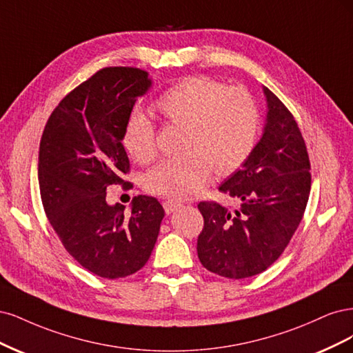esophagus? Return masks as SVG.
I'll list each match as a JSON object with an SVG mask.
<instances>
[{
	"instance_id": "obj_1",
	"label": "esophagus",
	"mask_w": 353,
	"mask_h": 353,
	"mask_svg": "<svg viewBox=\"0 0 353 353\" xmlns=\"http://www.w3.org/2000/svg\"><path fill=\"white\" fill-rule=\"evenodd\" d=\"M163 205H164V210H165L167 214H172V212H174L177 208H180L181 203L177 202V201H173V199H168V201H164Z\"/></svg>"
}]
</instances>
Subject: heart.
<instances>
[{
    "mask_svg": "<svg viewBox=\"0 0 353 353\" xmlns=\"http://www.w3.org/2000/svg\"><path fill=\"white\" fill-rule=\"evenodd\" d=\"M155 111L168 124L181 126L180 155L167 158L143 177V188L172 199L198 195L214 172L225 176L252 152L258 133V108L242 88H225L207 76L181 79L155 101ZM124 150L138 163L157 154L155 128L134 111L124 123Z\"/></svg>",
    "mask_w": 353,
    "mask_h": 353,
    "instance_id": "heart-1",
    "label": "heart"
}]
</instances>
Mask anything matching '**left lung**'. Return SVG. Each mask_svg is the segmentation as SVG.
<instances>
[{"label":"left lung","mask_w":353,"mask_h":353,"mask_svg":"<svg viewBox=\"0 0 353 353\" xmlns=\"http://www.w3.org/2000/svg\"><path fill=\"white\" fill-rule=\"evenodd\" d=\"M263 90V136L242 167L219 188L239 207L198 205L203 217L196 248L201 264L234 280L256 276L276 263L298 229L311 190L310 157L298 123L268 88Z\"/></svg>","instance_id":"8db88e82"}]
</instances>
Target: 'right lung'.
<instances>
[{
	"instance_id": "add662e5",
	"label": "right lung",
	"mask_w": 353,
	"mask_h": 353,
	"mask_svg": "<svg viewBox=\"0 0 353 353\" xmlns=\"http://www.w3.org/2000/svg\"><path fill=\"white\" fill-rule=\"evenodd\" d=\"M152 81L134 67H105L65 95L41 138L38 179L45 214L65 251L104 279L139 271L150 259L164 210L152 196L108 205L110 185H129L124 123Z\"/></svg>"
}]
</instances>
